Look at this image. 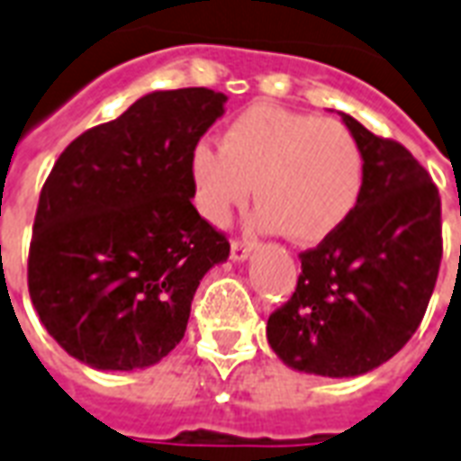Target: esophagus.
<instances>
[{
    "mask_svg": "<svg viewBox=\"0 0 461 461\" xmlns=\"http://www.w3.org/2000/svg\"><path fill=\"white\" fill-rule=\"evenodd\" d=\"M249 255H252V245H249V242L245 240L230 242V257H233V262H245Z\"/></svg>",
    "mask_w": 461,
    "mask_h": 461,
    "instance_id": "1",
    "label": "esophagus"
}]
</instances>
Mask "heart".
Here are the masks:
<instances>
[{
  "mask_svg": "<svg viewBox=\"0 0 461 461\" xmlns=\"http://www.w3.org/2000/svg\"><path fill=\"white\" fill-rule=\"evenodd\" d=\"M221 149L199 144L190 158L192 202L213 226L252 197L257 221L294 242L315 245L356 209L363 151L339 120L257 103L230 120Z\"/></svg>",
  "mask_w": 461,
  "mask_h": 461,
  "instance_id": "heart-1",
  "label": "heart"
}]
</instances>
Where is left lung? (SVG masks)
<instances>
[{"mask_svg": "<svg viewBox=\"0 0 461 461\" xmlns=\"http://www.w3.org/2000/svg\"><path fill=\"white\" fill-rule=\"evenodd\" d=\"M363 151L351 216L301 255L294 298L267 322L274 353L298 373L358 377L419 330L442 257L440 197L426 167L339 113Z\"/></svg>", "mask_w": 461, "mask_h": 461, "instance_id": "1", "label": "left lung"}]
</instances>
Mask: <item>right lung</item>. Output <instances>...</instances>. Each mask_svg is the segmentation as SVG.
I'll return each mask as SVG.
<instances>
[{
  "label": "right lung",
  "instance_id": "right-lung-1",
  "mask_svg": "<svg viewBox=\"0 0 461 461\" xmlns=\"http://www.w3.org/2000/svg\"><path fill=\"white\" fill-rule=\"evenodd\" d=\"M212 88L153 91L84 131L41 192L28 291L50 337L95 370H144L180 344L226 235L192 206L190 158L226 113Z\"/></svg>",
  "mask_w": 461,
  "mask_h": 461
}]
</instances>
